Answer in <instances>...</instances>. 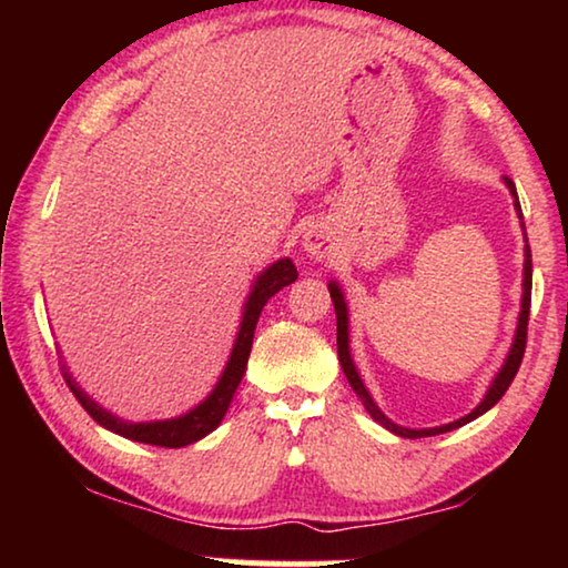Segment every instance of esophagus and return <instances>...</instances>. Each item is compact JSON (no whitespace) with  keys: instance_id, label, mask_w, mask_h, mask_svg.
<instances>
[{"instance_id":"34e87169","label":"esophagus","mask_w":568,"mask_h":568,"mask_svg":"<svg viewBox=\"0 0 568 568\" xmlns=\"http://www.w3.org/2000/svg\"><path fill=\"white\" fill-rule=\"evenodd\" d=\"M302 247H305L310 258H325V255L333 253V240L323 227H310L305 235H302Z\"/></svg>"}]
</instances>
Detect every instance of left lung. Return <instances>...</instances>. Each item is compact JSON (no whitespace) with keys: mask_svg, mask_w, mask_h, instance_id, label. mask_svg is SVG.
<instances>
[{"mask_svg":"<svg viewBox=\"0 0 568 568\" xmlns=\"http://www.w3.org/2000/svg\"><path fill=\"white\" fill-rule=\"evenodd\" d=\"M504 183H507V189L511 193V199H515V209H517V216L523 220V209H519V199H517V189L515 183H511V178H504ZM519 227H523V235H525V243H527V232H525V222H519ZM523 307H519V317H517V331H515V341H511V348L507 354V359H504L501 369L496 372V377L491 379V385H488V390L484 395V400L478 403L476 408L470 410L468 416L457 418V422H449V424H442V426H432V429H406V426L395 424L387 418L379 406L372 398L367 385L362 383V375L359 369H356V364L352 359V346H348V305H346V297L344 292H341V286L336 282H328V292H331V300H333V307H336V325H338V362L341 367H344V375L348 379V385L354 387V393L359 395L364 408H367V414L375 418L379 426H385L387 432H393L395 437H406V439H422V437H437V434H445V432H453L457 426H465L470 424L473 418L484 416L488 408H494L496 403L501 400V395L509 390L511 379H515L519 364H523V356H525V341H527V321H530V290H532V258H530V245H525V271H523Z\"/></svg>","mask_w":568,"mask_h":568,"instance_id":"left-lung-1","label":"left lung"}]
</instances>
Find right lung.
<instances>
[{
    "instance_id": "right-lung-1",
    "label": "right lung",
    "mask_w": 568,
    "mask_h": 568,
    "mask_svg": "<svg viewBox=\"0 0 568 568\" xmlns=\"http://www.w3.org/2000/svg\"><path fill=\"white\" fill-rule=\"evenodd\" d=\"M294 278H297V268L290 258H278L271 263L268 268H263L255 282L251 286V294H247L245 305H243V317H240V328L235 336V344H232L230 359L224 364L220 379L212 387V393L206 395L199 406H193L185 414L175 416V418H160V422H126V418H119L111 410H105L100 403L90 398L88 393L77 385V379L67 372L64 364V377L69 390L77 395V400L82 403V408L95 418V422L103 426V429L119 434V437L134 439V442H144V445H154V447H185L193 445V442L204 439L206 434H212L216 426L222 424L224 414H227L232 398H235V390L240 385V379L245 375L247 367V356H251V346H253V333H255V323H258L261 310L266 302L274 297L278 290L290 286Z\"/></svg>"
}]
</instances>
